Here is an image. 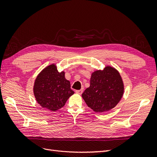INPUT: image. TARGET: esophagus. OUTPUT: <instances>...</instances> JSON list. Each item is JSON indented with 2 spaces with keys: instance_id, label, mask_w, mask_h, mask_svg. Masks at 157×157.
<instances>
[{
  "instance_id": "34e87169",
  "label": "esophagus",
  "mask_w": 157,
  "mask_h": 157,
  "mask_svg": "<svg viewBox=\"0 0 157 157\" xmlns=\"http://www.w3.org/2000/svg\"><path fill=\"white\" fill-rule=\"evenodd\" d=\"M75 92L77 93V94H82V92H83V89H80V90H76Z\"/></svg>"
}]
</instances>
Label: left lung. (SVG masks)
<instances>
[{
  "label": "left lung",
  "mask_w": 157,
  "mask_h": 157,
  "mask_svg": "<svg viewBox=\"0 0 157 157\" xmlns=\"http://www.w3.org/2000/svg\"><path fill=\"white\" fill-rule=\"evenodd\" d=\"M124 93V84L119 73L107 66L103 70L92 74L90 86L84 90L82 97L87 105L97 113L109 111L115 107Z\"/></svg>",
  "instance_id": "1"
}]
</instances>
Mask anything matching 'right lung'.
<instances>
[{
	"label": "right lung",
	"instance_id": "add662e5",
	"mask_svg": "<svg viewBox=\"0 0 157 157\" xmlns=\"http://www.w3.org/2000/svg\"><path fill=\"white\" fill-rule=\"evenodd\" d=\"M33 92L38 103L43 108L56 111L63 107L75 93L65 78V72H58L52 64L42 70L35 80Z\"/></svg>",
	"mask_w": 157,
	"mask_h": 157
}]
</instances>
